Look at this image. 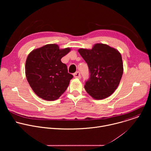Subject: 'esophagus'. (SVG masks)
<instances>
[{"label": "esophagus", "instance_id": "1", "mask_svg": "<svg viewBox=\"0 0 151 151\" xmlns=\"http://www.w3.org/2000/svg\"><path fill=\"white\" fill-rule=\"evenodd\" d=\"M73 76H74V78H78V79H80L81 78V73L79 72H75L74 74H73Z\"/></svg>", "mask_w": 151, "mask_h": 151}]
</instances>
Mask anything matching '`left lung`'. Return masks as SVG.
I'll return each instance as SVG.
<instances>
[{
  "mask_svg": "<svg viewBox=\"0 0 151 151\" xmlns=\"http://www.w3.org/2000/svg\"><path fill=\"white\" fill-rule=\"evenodd\" d=\"M78 52L87 63L90 73L84 86L85 91L96 100L112 95L123 74L120 52L103 44H96L91 50L81 48Z\"/></svg>",
  "mask_w": 151,
  "mask_h": 151,
  "instance_id": "8db88e82",
  "label": "left lung"
}]
</instances>
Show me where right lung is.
<instances>
[{
	"mask_svg": "<svg viewBox=\"0 0 151 151\" xmlns=\"http://www.w3.org/2000/svg\"><path fill=\"white\" fill-rule=\"evenodd\" d=\"M70 51L60 49L57 44H48L33 50L26 61L27 80L40 98L53 101L68 88L73 76L68 73L67 66L61 59Z\"/></svg>",
	"mask_w": 151,
	"mask_h": 151,
	"instance_id": "add662e5",
	"label": "right lung"
}]
</instances>
